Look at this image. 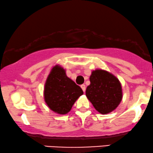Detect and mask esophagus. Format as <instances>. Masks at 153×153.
I'll list each match as a JSON object with an SVG mask.
<instances>
[{
    "label": "esophagus",
    "instance_id": "obj_1",
    "mask_svg": "<svg viewBox=\"0 0 153 153\" xmlns=\"http://www.w3.org/2000/svg\"><path fill=\"white\" fill-rule=\"evenodd\" d=\"M80 87H81V88H82V91H83V92H85L86 88H85V85H84V84H82V85H80Z\"/></svg>",
    "mask_w": 153,
    "mask_h": 153
}]
</instances>
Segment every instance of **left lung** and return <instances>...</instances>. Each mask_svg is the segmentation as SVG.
<instances>
[{
	"label": "left lung",
	"instance_id": "left-lung-1",
	"mask_svg": "<svg viewBox=\"0 0 153 153\" xmlns=\"http://www.w3.org/2000/svg\"><path fill=\"white\" fill-rule=\"evenodd\" d=\"M91 84L85 95L97 111L108 114L113 111L123 98L121 84L115 75L103 70H95L90 77Z\"/></svg>",
	"mask_w": 153,
	"mask_h": 153
}]
</instances>
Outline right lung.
Here are the masks:
<instances>
[{"label": "right lung", "mask_w": 153, "mask_h": 153, "mask_svg": "<svg viewBox=\"0 0 153 153\" xmlns=\"http://www.w3.org/2000/svg\"><path fill=\"white\" fill-rule=\"evenodd\" d=\"M82 94L81 88L66 75L61 66L53 68L44 88V99L50 109L58 114H67Z\"/></svg>", "instance_id": "right-lung-1"}]
</instances>
